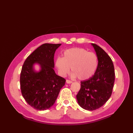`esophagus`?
<instances>
[{"label":"esophagus","instance_id":"1","mask_svg":"<svg viewBox=\"0 0 133 133\" xmlns=\"http://www.w3.org/2000/svg\"><path fill=\"white\" fill-rule=\"evenodd\" d=\"M66 83L68 84H70V83H72V82L71 81H70V80H66Z\"/></svg>","mask_w":133,"mask_h":133}]
</instances>
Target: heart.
<instances>
[{"label":"heart","mask_w":133,"mask_h":133,"mask_svg":"<svg viewBox=\"0 0 133 133\" xmlns=\"http://www.w3.org/2000/svg\"><path fill=\"white\" fill-rule=\"evenodd\" d=\"M62 77L69 74L71 67L72 78L86 80L94 74L98 67V57L95 53L82 48H71L65 50L63 57H58L55 62Z\"/></svg>","instance_id":"heart-1"}]
</instances>
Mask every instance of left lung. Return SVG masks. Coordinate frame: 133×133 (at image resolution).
<instances>
[{"mask_svg": "<svg viewBox=\"0 0 133 133\" xmlns=\"http://www.w3.org/2000/svg\"><path fill=\"white\" fill-rule=\"evenodd\" d=\"M91 44L98 57V67L91 78L81 82V89L77 95L79 105L89 111L100 108L109 100L115 81L111 59L99 46Z\"/></svg>", "mask_w": 133, "mask_h": 133, "instance_id": "obj_1", "label": "left lung"}]
</instances>
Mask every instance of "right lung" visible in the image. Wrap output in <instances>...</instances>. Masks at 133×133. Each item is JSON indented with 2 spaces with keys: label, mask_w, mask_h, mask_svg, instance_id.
I'll list each match as a JSON object with an SVG mask.
<instances>
[{
  "label": "right lung",
  "mask_w": 133,
  "mask_h": 133,
  "mask_svg": "<svg viewBox=\"0 0 133 133\" xmlns=\"http://www.w3.org/2000/svg\"><path fill=\"white\" fill-rule=\"evenodd\" d=\"M61 44L45 43L30 54L22 67L20 84L27 103L38 110H46L54 104L66 82L54 71V54ZM35 64L39 67L35 68Z\"/></svg>",
  "instance_id": "right-lung-1"
}]
</instances>
